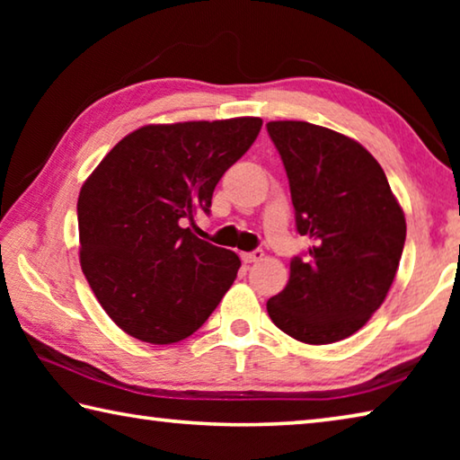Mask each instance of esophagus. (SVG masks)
Returning <instances> with one entry per match:
<instances>
[{
	"instance_id": "34e87169",
	"label": "esophagus",
	"mask_w": 460,
	"mask_h": 460,
	"mask_svg": "<svg viewBox=\"0 0 460 460\" xmlns=\"http://www.w3.org/2000/svg\"><path fill=\"white\" fill-rule=\"evenodd\" d=\"M241 260H243L245 263L261 261L263 260V252H261V249H253V252H249V253H241Z\"/></svg>"
}]
</instances>
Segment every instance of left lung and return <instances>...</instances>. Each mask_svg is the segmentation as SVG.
Instances as JSON below:
<instances>
[{
    "mask_svg": "<svg viewBox=\"0 0 460 460\" xmlns=\"http://www.w3.org/2000/svg\"><path fill=\"white\" fill-rule=\"evenodd\" d=\"M290 182L296 229L313 245L268 300L279 331L308 345L351 337L384 305L406 243V217L384 168L355 139L308 121H270Z\"/></svg>",
    "mask_w": 460,
    "mask_h": 460,
    "instance_id": "obj_1",
    "label": "left lung"
}]
</instances>
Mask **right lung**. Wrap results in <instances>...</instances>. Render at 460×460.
<instances>
[{"instance_id": "obj_1", "label": "right lung", "mask_w": 460, "mask_h": 460, "mask_svg": "<svg viewBox=\"0 0 460 460\" xmlns=\"http://www.w3.org/2000/svg\"><path fill=\"white\" fill-rule=\"evenodd\" d=\"M261 129L260 118L144 126L84 181L81 268L129 337L170 345L199 331L235 282L239 258L186 223L208 213L217 182Z\"/></svg>"}]
</instances>
